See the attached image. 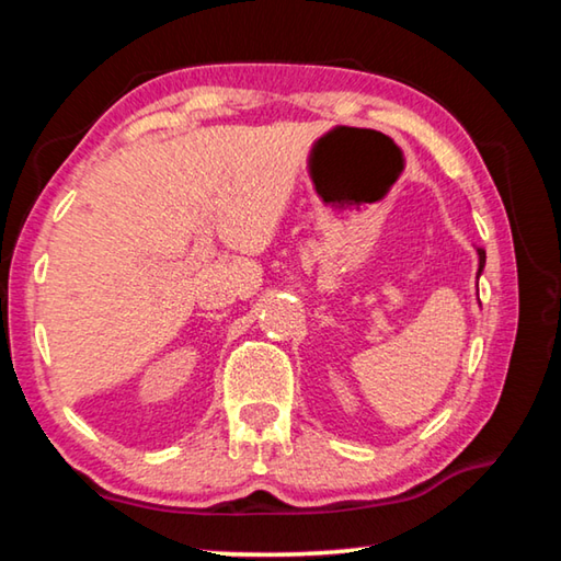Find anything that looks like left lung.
<instances>
[{
    "label": "left lung",
    "instance_id": "8db88e82",
    "mask_svg": "<svg viewBox=\"0 0 561 561\" xmlns=\"http://www.w3.org/2000/svg\"><path fill=\"white\" fill-rule=\"evenodd\" d=\"M478 254H480V270H478V274H480L482 267H485V250H478Z\"/></svg>",
    "mask_w": 561,
    "mask_h": 561
}]
</instances>
